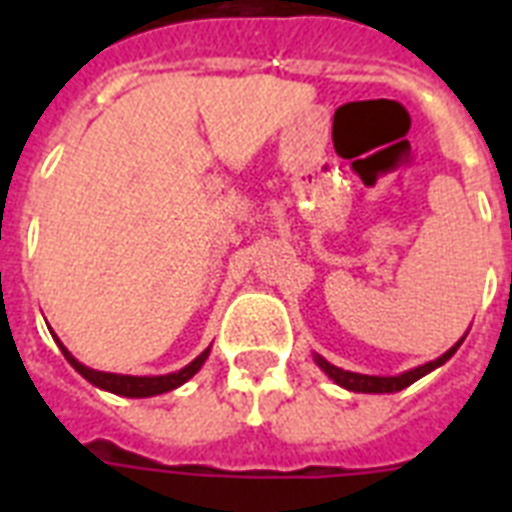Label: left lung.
<instances>
[{"label": "left lung", "instance_id": "1", "mask_svg": "<svg viewBox=\"0 0 512 512\" xmlns=\"http://www.w3.org/2000/svg\"><path fill=\"white\" fill-rule=\"evenodd\" d=\"M460 345H462V340L457 342L452 350H446L444 356L436 358V361H430V364H425V366H417V369H412V372L398 374V377H372V374L345 372V369H340V366H332L327 358H321V356H316V364H319L321 369H324V372H327L329 377L337 382V385H342V388L356 390V393H396V390H404L406 385H412V382H417L428 372H433L436 366L446 364V361H449V358L457 353V348H460Z\"/></svg>", "mask_w": 512, "mask_h": 512}]
</instances>
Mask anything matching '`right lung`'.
I'll list each match as a JSON object with an SVG mask.
<instances>
[{"instance_id":"1","label":"right lung","mask_w":512,"mask_h":512,"mask_svg":"<svg viewBox=\"0 0 512 512\" xmlns=\"http://www.w3.org/2000/svg\"><path fill=\"white\" fill-rule=\"evenodd\" d=\"M60 350H63V356L71 366H74L76 372L82 374L84 380H90L92 385H98L103 390H111L116 396H130V398H146V396H159V393H167V390H175L177 385H183L185 380H191L193 374L199 372L201 364L207 361L209 350H204L199 358H193L191 364L180 369L175 374H162V377H130V374H108V372H95L90 366L79 364L66 348H63V342L58 340Z\"/></svg>"}]
</instances>
